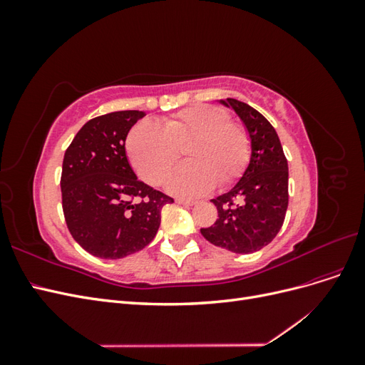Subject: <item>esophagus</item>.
I'll list each match as a JSON object with an SVG mask.
<instances>
[{"mask_svg": "<svg viewBox=\"0 0 365 365\" xmlns=\"http://www.w3.org/2000/svg\"><path fill=\"white\" fill-rule=\"evenodd\" d=\"M176 204H181V205H193L195 201H192V200H184V197H178V200H176Z\"/></svg>", "mask_w": 365, "mask_h": 365, "instance_id": "34e87169", "label": "esophagus"}]
</instances>
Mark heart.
Returning <instances> with one entry per match:
<instances>
[{
    "label": "heart",
    "mask_w": 365,
    "mask_h": 365,
    "mask_svg": "<svg viewBox=\"0 0 365 365\" xmlns=\"http://www.w3.org/2000/svg\"><path fill=\"white\" fill-rule=\"evenodd\" d=\"M190 161L178 165L168 178V189L195 196L233 182L250 161V138L239 125L231 123L227 111L197 105L165 118L158 126L140 121L129 130L126 150L137 173L146 182H163L180 158L181 148Z\"/></svg>",
    "instance_id": "heart-1"
}]
</instances>
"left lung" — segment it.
I'll list each match as a JSON object with an SVG mask.
<instances>
[{"label":"left lung","instance_id":"8db88e82","mask_svg":"<svg viewBox=\"0 0 365 365\" xmlns=\"http://www.w3.org/2000/svg\"><path fill=\"white\" fill-rule=\"evenodd\" d=\"M220 103L233 108L251 140L247 170L230 192L212 202L217 208L215 225L201 235L216 247L248 254L267 247L280 231L288 208V160L277 132L250 105L236 98Z\"/></svg>","mask_w":365,"mask_h":365}]
</instances>
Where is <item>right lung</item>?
Returning <instances> with one entry per match:
<instances>
[{"mask_svg": "<svg viewBox=\"0 0 365 365\" xmlns=\"http://www.w3.org/2000/svg\"><path fill=\"white\" fill-rule=\"evenodd\" d=\"M143 111H117L82 126L65 150L61 190L73 239L101 259H123L155 237L173 197L140 181L126 157L128 132Z\"/></svg>", "mask_w": 365, "mask_h": 365, "instance_id": "1", "label": "right lung"}]
</instances>
